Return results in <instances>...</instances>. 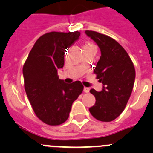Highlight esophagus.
<instances>
[{
    "label": "esophagus",
    "mask_w": 153,
    "mask_h": 153,
    "mask_svg": "<svg viewBox=\"0 0 153 153\" xmlns=\"http://www.w3.org/2000/svg\"><path fill=\"white\" fill-rule=\"evenodd\" d=\"M84 91H85V93H88V92L90 91V88H86V87H85V88H84Z\"/></svg>",
    "instance_id": "obj_1"
}]
</instances>
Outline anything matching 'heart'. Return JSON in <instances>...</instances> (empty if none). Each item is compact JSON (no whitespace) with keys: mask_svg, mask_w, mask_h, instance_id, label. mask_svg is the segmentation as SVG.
<instances>
[{"mask_svg":"<svg viewBox=\"0 0 153 153\" xmlns=\"http://www.w3.org/2000/svg\"><path fill=\"white\" fill-rule=\"evenodd\" d=\"M93 46V45H92V44L88 43H88L85 44V46Z\"/></svg>","mask_w":153,"mask_h":153,"instance_id":"b5f03b06","label":"heart"}]
</instances>
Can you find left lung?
<instances>
[{"label": "left lung", "mask_w": 153, "mask_h": 153, "mask_svg": "<svg viewBox=\"0 0 153 153\" xmlns=\"http://www.w3.org/2000/svg\"><path fill=\"white\" fill-rule=\"evenodd\" d=\"M85 33L97 44L101 53L94 72L103 84V89L99 92L90 91L96 101L89 111L98 120L111 122L123 112L131 95L136 77L134 65L115 39L91 30Z\"/></svg>", "instance_id": "8db88e82"}]
</instances>
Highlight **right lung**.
<instances>
[{
    "label": "right lung",
    "mask_w": 153,
    "mask_h": 153,
    "mask_svg": "<svg viewBox=\"0 0 153 153\" xmlns=\"http://www.w3.org/2000/svg\"><path fill=\"white\" fill-rule=\"evenodd\" d=\"M80 32H50L41 36L23 65L24 88L34 113L40 120L57 126L67 120L72 103L83 91L81 82L66 84L58 76L64 66L65 52Z\"/></svg>",
    "instance_id": "right-lung-1"
}]
</instances>
